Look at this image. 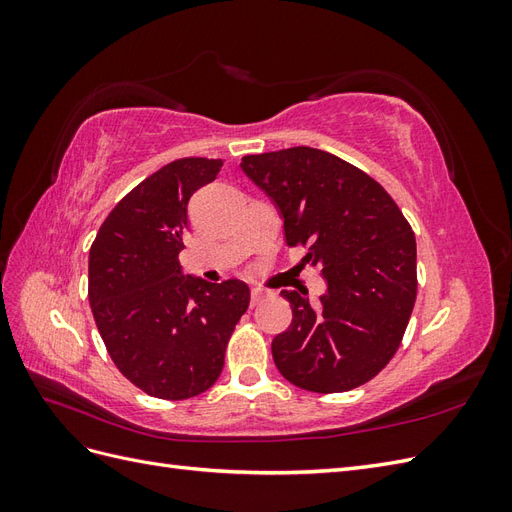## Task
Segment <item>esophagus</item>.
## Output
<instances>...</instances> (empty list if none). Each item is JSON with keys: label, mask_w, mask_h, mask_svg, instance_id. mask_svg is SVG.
<instances>
[{"label": "esophagus", "mask_w": 512, "mask_h": 512, "mask_svg": "<svg viewBox=\"0 0 512 512\" xmlns=\"http://www.w3.org/2000/svg\"><path fill=\"white\" fill-rule=\"evenodd\" d=\"M267 290H262V288H252V294H250V301H252V305H258L260 301H265V297H267Z\"/></svg>", "instance_id": "obj_1"}]
</instances>
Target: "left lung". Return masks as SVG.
Instances as JSON below:
<instances>
[{
    "instance_id": "8db88e82",
    "label": "left lung",
    "mask_w": 512,
    "mask_h": 512,
    "mask_svg": "<svg viewBox=\"0 0 512 512\" xmlns=\"http://www.w3.org/2000/svg\"><path fill=\"white\" fill-rule=\"evenodd\" d=\"M269 196L288 245H307L327 292L282 290L290 327L273 337L280 374L314 393H344L384 369L399 348L416 299V241L380 183L333 153L290 147L241 158Z\"/></svg>"
}]
</instances>
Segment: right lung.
<instances>
[{
    "label": "right lung",
    "mask_w": 512,
    "mask_h": 512,
    "mask_svg": "<svg viewBox=\"0 0 512 512\" xmlns=\"http://www.w3.org/2000/svg\"><path fill=\"white\" fill-rule=\"evenodd\" d=\"M224 160L181 158L123 196L89 250V305L111 359L138 389L188 399L220 378L235 324L250 305L241 280L185 275L188 205Z\"/></svg>",
    "instance_id": "right-lung-1"
}]
</instances>
